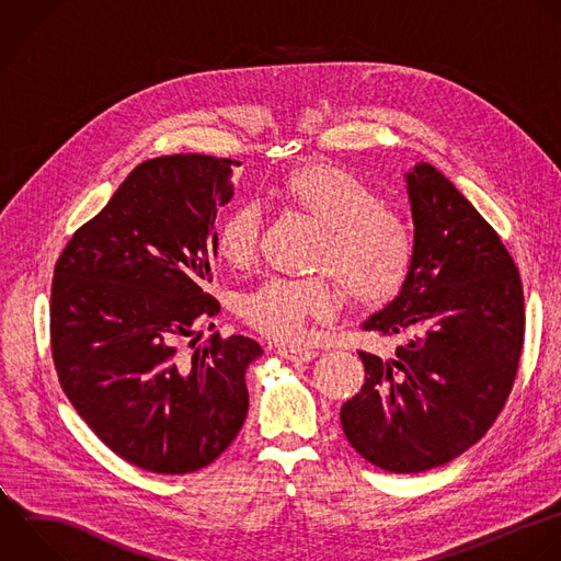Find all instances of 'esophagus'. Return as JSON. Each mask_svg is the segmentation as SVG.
<instances>
[{
    "label": "esophagus",
    "mask_w": 561,
    "mask_h": 561,
    "mask_svg": "<svg viewBox=\"0 0 561 561\" xmlns=\"http://www.w3.org/2000/svg\"><path fill=\"white\" fill-rule=\"evenodd\" d=\"M278 355L294 362V364H305V362H311L318 353L313 348H300V346H283L278 348Z\"/></svg>",
    "instance_id": "esophagus-1"
}]
</instances>
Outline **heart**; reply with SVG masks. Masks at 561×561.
<instances>
[{
	"label": "heart",
	"mask_w": 561,
	"mask_h": 561,
	"mask_svg": "<svg viewBox=\"0 0 561 561\" xmlns=\"http://www.w3.org/2000/svg\"><path fill=\"white\" fill-rule=\"evenodd\" d=\"M283 197L322 226L313 267L305 278L272 276L239 298L237 311L263 335L298 344L309 322H327L340 307L335 278L357 302L373 305L394 296L416 259L414 226L383 206L381 195L357 175L333 164H305L287 173ZM261 237V210L234 206L217 230V250L234 267L254 261Z\"/></svg>",
	"instance_id": "obj_1"
}]
</instances>
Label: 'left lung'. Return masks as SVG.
<instances>
[{
  "instance_id": "obj_1",
  "label": "left lung",
  "mask_w": 561,
  "mask_h": 561,
  "mask_svg": "<svg viewBox=\"0 0 561 561\" xmlns=\"http://www.w3.org/2000/svg\"><path fill=\"white\" fill-rule=\"evenodd\" d=\"M416 259L399 296L362 327L403 335L390 359L357 351L366 377L340 410L375 467L419 473L478 443L513 388L524 344L519 272L495 230L434 167L408 175Z\"/></svg>"
}]
</instances>
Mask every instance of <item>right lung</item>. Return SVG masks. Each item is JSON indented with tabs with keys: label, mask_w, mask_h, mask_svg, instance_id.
<instances>
[{
	"label": "right lung",
	"mask_w": 561,
	"mask_h": 561,
	"mask_svg": "<svg viewBox=\"0 0 561 561\" xmlns=\"http://www.w3.org/2000/svg\"><path fill=\"white\" fill-rule=\"evenodd\" d=\"M237 160L162 156L136 167L55 265L50 346L64 392L94 434L153 473L221 456L248 414L245 335L180 342L219 313L210 296L217 210Z\"/></svg>",
	"instance_id": "obj_1"
}]
</instances>
